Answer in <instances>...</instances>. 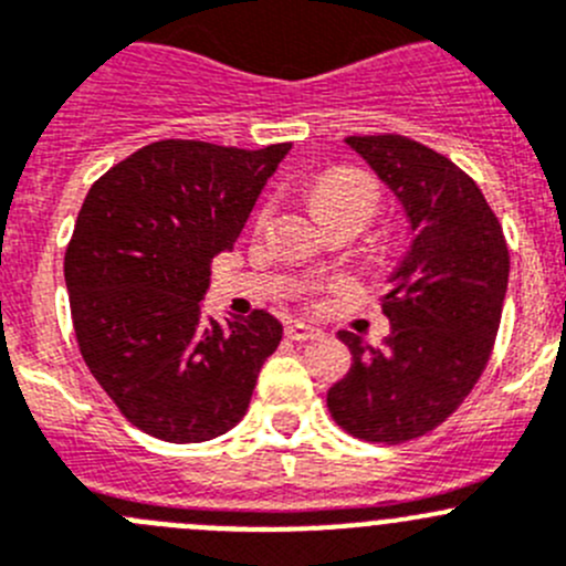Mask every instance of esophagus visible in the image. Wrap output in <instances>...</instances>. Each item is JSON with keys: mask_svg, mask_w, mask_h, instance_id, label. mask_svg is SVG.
<instances>
[{"mask_svg": "<svg viewBox=\"0 0 566 566\" xmlns=\"http://www.w3.org/2000/svg\"><path fill=\"white\" fill-rule=\"evenodd\" d=\"M286 333H289V338H294V342H308V338L322 336L319 327L305 325V322H292V325L286 327Z\"/></svg>", "mask_w": 566, "mask_h": 566, "instance_id": "1", "label": "esophagus"}]
</instances>
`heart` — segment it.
<instances>
[{"label": "heart", "instance_id": "b5f03b06", "mask_svg": "<svg viewBox=\"0 0 566 566\" xmlns=\"http://www.w3.org/2000/svg\"><path fill=\"white\" fill-rule=\"evenodd\" d=\"M314 199L316 208H319L322 213L342 206H358L367 213H373L378 193H375V186L369 182L367 175H360V171L353 169H342L331 171V175H325L316 182Z\"/></svg>", "mask_w": 566, "mask_h": 566}]
</instances>
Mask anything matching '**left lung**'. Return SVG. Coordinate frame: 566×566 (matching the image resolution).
<instances>
[{"label":"left lung","instance_id":"8db88e82","mask_svg":"<svg viewBox=\"0 0 566 566\" xmlns=\"http://www.w3.org/2000/svg\"><path fill=\"white\" fill-rule=\"evenodd\" d=\"M344 144L400 202L411 244L380 300L386 347L338 333L353 364L327 408L347 433L397 444L444 422L481 378L509 289V247L481 188L450 158L406 136Z\"/></svg>","mask_w":566,"mask_h":566}]
</instances>
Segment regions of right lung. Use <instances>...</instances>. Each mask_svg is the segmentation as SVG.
<instances>
[{"label":"right lung","mask_w":566,"mask_h":566,"mask_svg":"<svg viewBox=\"0 0 566 566\" xmlns=\"http://www.w3.org/2000/svg\"><path fill=\"white\" fill-rule=\"evenodd\" d=\"M292 144L155 142L91 186L66 250L80 353L138 430L191 444L250 408L283 325L266 311L213 319L211 261L233 250Z\"/></svg>","instance_id":"right-lung-1"}]
</instances>
